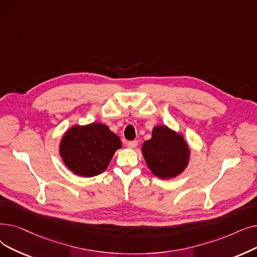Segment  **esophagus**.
<instances>
[{"label": "esophagus", "mask_w": 257, "mask_h": 257, "mask_svg": "<svg viewBox=\"0 0 257 257\" xmlns=\"http://www.w3.org/2000/svg\"><path fill=\"white\" fill-rule=\"evenodd\" d=\"M138 146V141H131L127 143V147L130 149H135Z\"/></svg>", "instance_id": "esophagus-1"}]
</instances>
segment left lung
<instances>
[{"mask_svg": "<svg viewBox=\"0 0 257 257\" xmlns=\"http://www.w3.org/2000/svg\"><path fill=\"white\" fill-rule=\"evenodd\" d=\"M142 152L150 171L163 180L181 174L190 159L183 136L165 125L153 128L152 138L143 144Z\"/></svg>", "mask_w": 257, "mask_h": 257, "instance_id": "obj_1", "label": "left lung"}]
</instances>
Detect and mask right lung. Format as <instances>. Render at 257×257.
<instances>
[{
	"label": "right lung",
	"mask_w": 257,
	"mask_h": 257,
	"mask_svg": "<svg viewBox=\"0 0 257 257\" xmlns=\"http://www.w3.org/2000/svg\"><path fill=\"white\" fill-rule=\"evenodd\" d=\"M121 148L120 139L101 122L75 125L66 131L60 154L67 168L76 175L91 177L106 170L114 152Z\"/></svg>",
	"instance_id": "add662e5"
}]
</instances>
